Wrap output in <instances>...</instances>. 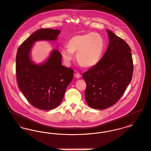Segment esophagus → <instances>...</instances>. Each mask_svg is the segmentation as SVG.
Masks as SVG:
<instances>
[{
	"label": "esophagus",
	"instance_id": "1",
	"mask_svg": "<svg viewBox=\"0 0 151 151\" xmlns=\"http://www.w3.org/2000/svg\"><path fill=\"white\" fill-rule=\"evenodd\" d=\"M74 77H75L76 78H80L81 77V75L79 73H77V72L76 73H75Z\"/></svg>",
	"mask_w": 151,
	"mask_h": 151
}]
</instances>
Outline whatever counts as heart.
Segmentation results:
<instances>
[{"instance_id":"b5f03b06","label":"heart","mask_w":151,"mask_h":151,"mask_svg":"<svg viewBox=\"0 0 151 151\" xmlns=\"http://www.w3.org/2000/svg\"><path fill=\"white\" fill-rule=\"evenodd\" d=\"M68 47L61 50L63 58L70 63L74 59L73 53H76L77 60L85 68L96 65L101 59L104 48V40L100 34L89 32L76 35L69 40Z\"/></svg>"}]
</instances>
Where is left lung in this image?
I'll return each mask as SVG.
<instances>
[{
	"mask_svg": "<svg viewBox=\"0 0 151 151\" xmlns=\"http://www.w3.org/2000/svg\"><path fill=\"white\" fill-rule=\"evenodd\" d=\"M108 47L99 62L83 73L86 83L85 100L95 109L109 108L120 99L131 82L133 71L131 49L111 31Z\"/></svg>",
	"mask_w": 151,
	"mask_h": 151,
	"instance_id": "1",
	"label": "left lung"
}]
</instances>
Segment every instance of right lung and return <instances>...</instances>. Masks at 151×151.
I'll return each mask as SVG.
<instances>
[{"instance_id": "add662e5", "label": "right lung", "mask_w": 151, "mask_h": 151, "mask_svg": "<svg viewBox=\"0 0 151 151\" xmlns=\"http://www.w3.org/2000/svg\"><path fill=\"white\" fill-rule=\"evenodd\" d=\"M60 32L50 29L36 31L20 45L16 56L19 88L32 106L42 110H51L60 104L74 71L62 65V55L58 50L52 51L41 65L32 62L30 52L35 42L56 40Z\"/></svg>"}]
</instances>
